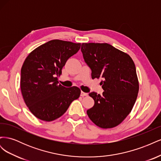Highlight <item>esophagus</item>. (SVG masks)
I'll return each mask as SVG.
<instances>
[{"mask_svg":"<svg viewBox=\"0 0 161 161\" xmlns=\"http://www.w3.org/2000/svg\"><path fill=\"white\" fill-rule=\"evenodd\" d=\"M87 95H88V93H86V92H83V91H81V92H80V96H81V97L87 96Z\"/></svg>","mask_w":161,"mask_h":161,"instance_id":"obj_1","label":"esophagus"}]
</instances>
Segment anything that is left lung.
Segmentation results:
<instances>
[{
    "mask_svg": "<svg viewBox=\"0 0 161 161\" xmlns=\"http://www.w3.org/2000/svg\"><path fill=\"white\" fill-rule=\"evenodd\" d=\"M81 52L91 69V77L102 79V95L89 93L94 106L86 111L90 119L101 128L120 124L132 109L139 91L136 66L131 58L107 43H83Z\"/></svg>",
    "mask_w": 161,
    "mask_h": 161,
    "instance_id": "8db88e82",
    "label": "left lung"
}]
</instances>
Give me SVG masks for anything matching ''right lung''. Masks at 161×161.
I'll list each match as a JSON object with an SVG mask.
<instances>
[{"instance_id": "obj_1", "label": "right lung", "mask_w": 161, "mask_h": 161, "mask_svg": "<svg viewBox=\"0 0 161 161\" xmlns=\"http://www.w3.org/2000/svg\"><path fill=\"white\" fill-rule=\"evenodd\" d=\"M81 44L53 40L33 50L21 70V90L24 101L37 118L51 121L59 118L72 102L80 97L76 86L66 88L58 84V76L70 57Z\"/></svg>"}]
</instances>
